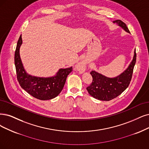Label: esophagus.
Instances as JSON below:
<instances>
[{
	"mask_svg": "<svg viewBox=\"0 0 149 149\" xmlns=\"http://www.w3.org/2000/svg\"><path fill=\"white\" fill-rule=\"evenodd\" d=\"M78 65H79V68H82V67H83V64H82V63H79V64H78Z\"/></svg>",
	"mask_w": 149,
	"mask_h": 149,
	"instance_id": "obj_1",
	"label": "esophagus"
}]
</instances>
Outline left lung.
I'll return each mask as SVG.
<instances>
[{"mask_svg":"<svg viewBox=\"0 0 149 149\" xmlns=\"http://www.w3.org/2000/svg\"><path fill=\"white\" fill-rule=\"evenodd\" d=\"M128 33H130L126 24L121 20L113 21ZM136 49L131 62L122 73L115 77H108L95 70L91 71L90 74L93 77L91 84L86 88L89 94L94 98L100 101H109L117 97L128 88L133 75L136 63Z\"/></svg>","mask_w":149,"mask_h":149,"instance_id":"1","label":"left lung"}]
</instances>
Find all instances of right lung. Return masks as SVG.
Instances as JSON below:
<instances>
[{
    "label": "right lung",
    "instance_id": "1",
    "mask_svg": "<svg viewBox=\"0 0 149 149\" xmlns=\"http://www.w3.org/2000/svg\"><path fill=\"white\" fill-rule=\"evenodd\" d=\"M22 43L21 36L15 53V65L17 79L22 88L40 100H49L56 97L63 89L67 77L72 70V68L59 69L54 76L48 77H40L27 74L19 54Z\"/></svg>",
    "mask_w": 149,
    "mask_h": 149
}]
</instances>
